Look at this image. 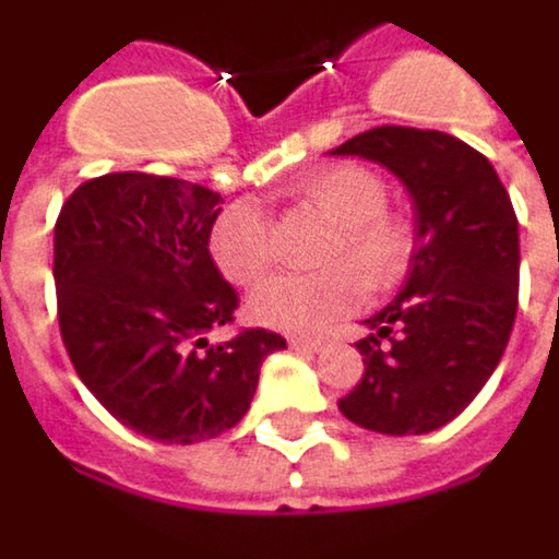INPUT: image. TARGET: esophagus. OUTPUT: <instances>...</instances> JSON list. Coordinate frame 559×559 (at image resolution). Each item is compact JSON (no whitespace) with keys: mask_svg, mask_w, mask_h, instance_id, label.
<instances>
[{"mask_svg":"<svg viewBox=\"0 0 559 559\" xmlns=\"http://www.w3.org/2000/svg\"><path fill=\"white\" fill-rule=\"evenodd\" d=\"M290 347H296V350H320L323 342L320 338H308V335H293Z\"/></svg>","mask_w":559,"mask_h":559,"instance_id":"1","label":"esophagus"}]
</instances>
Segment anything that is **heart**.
<instances>
[{
  "mask_svg": "<svg viewBox=\"0 0 559 559\" xmlns=\"http://www.w3.org/2000/svg\"><path fill=\"white\" fill-rule=\"evenodd\" d=\"M290 197L333 226L314 275H278L253 293L251 318L284 333H318L342 318L369 290H388L408 269L415 236L400 212L388 209V187L360 163H326L293 181ZM214 266L239 287L266 278L275 260L269 217L253 202L229 205L209 239Z\"/></svg>",
  "mask_w": 559,
  "mask_h": 559,
  "instance_id": "heart-1",
  "label": "heart"
}]
</instances>
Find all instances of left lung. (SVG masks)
Instances as JSON below:
<instances>
[{
    "mask_svg": "<svg viewBox=\"0 0 559 559\" xmlns=\"http://www.w3.org/2000/svg\"><path fill=\"white\" fill-rule=\"evenodd\" d=\"M381 163L415 205V251L396 299L366 320L360 384L338 400L357 427L420 436L487 384L518 314V217L490 159L454 135L374 127L330 151Z\"/></svg>",
    "mask_w": 559,
    "mask_h": 559,
    "instance_id": "left-lung-1",
    "label": "left lung"
}]
</instances>
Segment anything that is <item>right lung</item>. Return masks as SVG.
<instances>
[{"mask_svg": "<svg viewBox=\"0 0 559 559\" xmlns=\"http://www.w3.org/2000/svg\"><path fill=\"white\" fill-rule=\"evenodd\" d=\"M221 193L181 178L111 171L78 187L53 226L62 345L123 424L163 444L214 439L251 408L260 366L287 342L233 323L239 293L209 251Z\"/></svg>", "mask_w": 559, "mask_h": 559, "instance_id": "obj_1", "label": "right lung"}]
</instances>
